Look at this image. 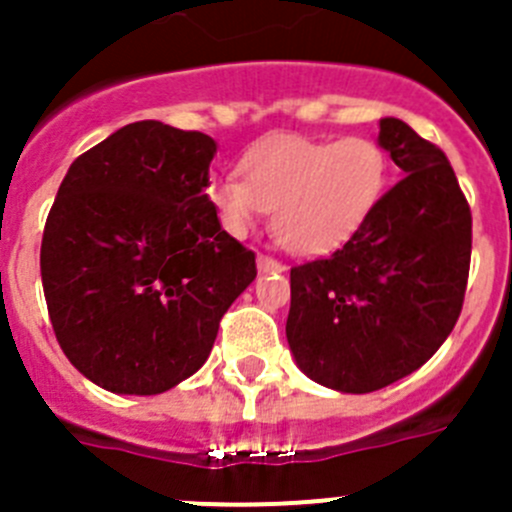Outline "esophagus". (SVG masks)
<instances>
[{
	"label": "esophagus",
	"mask_w": 512,
	"mask_h": 512,
	"mask_svg": "<svg viewBox=\"0 0 512 512\" xmlns=\"http://www.w3.org/2000/svg\"><path fill=\"white\" fill-rule=\"evenodd\" d=\"M259 271L261 274H279V271H284V264L274 256H259Z\"/></svg>",
	"instance_id": "1"
}]
</instances>
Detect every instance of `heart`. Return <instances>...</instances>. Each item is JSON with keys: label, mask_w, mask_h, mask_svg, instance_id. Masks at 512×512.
I'll return each mask as SVG.
<instances>
[{"label": "heart", "mask_w": 512, "mask_h": 512, "mask_svg": "<svg viewBox=\"0 0 512 512\" xmlns=\"http://www.w3.org/2000/svg\"><path fill=\"white\" fill-rule=\"evenodd\" d=\"M241 171L210 187L223 228L246 235L274 210L271 228L279 243L305 256L346 243L390 187V158L372 138L271 135L243 156Z\"/></svg>", "instance_id": "b5f03b06"}]
</instances>
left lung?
<instances>
[{"label":"left lung","instance_id":"obj_1","mask_svg":"<svg viewBox=\"0 0 512 512\" xmlns=\"http://www.w3.org/2000/svg\"><path fill=\"white\" fill-rule=\"evenodd\" d=\"M379 146L400 182L343 248L289 271L297 366L351 395L382 390L436 354L459 320L472 259V210L446 153L397 117L379 122Z\"/></svg>","mask_w":512,"mask_h":512}]
</instances>
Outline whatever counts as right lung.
<instances>
[{
    "label": "right lung",
    "instance_id": "1",
    "mask_svg": "<svg viewBox=\"0 0 512 512\" xmlns=\"http://www.w3.org/2000/svg\"><path fill=\"white\" fill-rule=\"evenodd\" d=\"M215 140L130 122L81 153L43 230L40 277L58 346L117 395H158L207 361L256 253L207 197Z\"/></svg>",
    "mask_w": 512,
    "mask_h": 512
}]
</instances>
